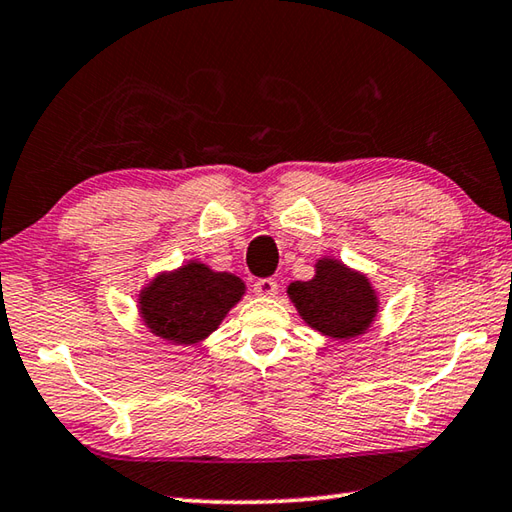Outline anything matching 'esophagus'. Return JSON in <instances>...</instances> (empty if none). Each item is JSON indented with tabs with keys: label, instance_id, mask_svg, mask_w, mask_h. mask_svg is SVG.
<instances>
[{
	"label": "esophagus",
	"instance_id": "esophagus-1",
	"mask_svg": "<svg viewBox=\"0 0 512 512\" xmlns=\"http://www.w3.org/2000/svg\"><path fill=\"white\" fill-rule=\"evenodd\" d=\"M277 282L273 277H262V279H257V282L253 284V290H255V295H259V297H275L277 295Z\"/></svg>",
	"mask_w": 512,
	"mask_h": 512
}]
</instances>
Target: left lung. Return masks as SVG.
I'll use <instances>...</instances> for the list:
<instances>
[{
	"instance_id": "1",
	"label": "left lung",
	"mask_w": 512,
	"mask_h": 512,
	"mask_svg": "<svg viewBox=\"0 0 512 512\" xmlns=\"http://www.w3.org/2000/svg\"><path fill=\"white\" fill-rule=\"evenodd\" d=\"M288 295L308 326L333 339L362 335L377 315L373 286L337 259H319L317 275L290 284Z\"/></svg>"
}]
</instances>
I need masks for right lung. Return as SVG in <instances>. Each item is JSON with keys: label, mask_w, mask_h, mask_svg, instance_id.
<instances>
[{"label": "right lung", "mask_w": 512, "mask_h": 512, "mask_svg": "<svg viewBox=\"0 0 512 512\" xmlns=\"http://www.w3.org/2000/svg\"><path fill=\"white\" fill-rule=\"evenodd\" d=\"M244 282L190 262L159 275L139 297V313L157 337L173 344H197L208 337L244 295Z\"/></svg>", "instance_id": "obj_1"}]
</instances>
